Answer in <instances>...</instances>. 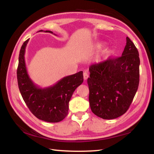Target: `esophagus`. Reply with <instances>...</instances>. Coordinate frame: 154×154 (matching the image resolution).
Here are the masks:
<instances>
[{
	"label": "esophagus",
	"mask_w": 154,
	"mask_h": 154,
	"mask_svg": "<svg viewBox=\"0 0 154 154\" xmlns=\"http://www.w3.org/2000/svg\"><path fill=\"white\" fill-rule=\"evenodd\" d=\"M89 75H88V72L87 71H84L83 72V79L84 80H87Z\"/></svg>",
	"instance_id": "34e87169"
}]
</instances>
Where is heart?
Instances as JSON below:
<instances>
[{"label":"heart","instance_id":"heart-1","mask_svg":"<svg viewBox=\"0 0 154 154\" xmlns=\"http://www.w3.org/2000/svg\"><path fill=\"white\" fill-rule=\"evenodd\" d=\"M101 45H102V44H98V47H100ZM110 53H111V50L109 49H105V50H104V52H103V54H104V56H105V57H106V56H108L109 54H110Z\"/></svg>","mask_w":154,"mask_h":154}]
</instances>
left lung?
Here are the masks:
<instances>
[{"instance_id": "1", "label": "left lung", "mask_w": 154, "mask_h": 154, "mask_svg": "<svg viewBox=\"0 0 154 154\" xmlns=\"http://www.w3.org/2000/svg\"><path fill=\"white\" fill-rule=\"evenodd\" d=\"M139 56L134 44L127 36L122 56L90 66L89 102L96 116L113 119L129 109L139 87Z\"/></svg>"}]
</instances>
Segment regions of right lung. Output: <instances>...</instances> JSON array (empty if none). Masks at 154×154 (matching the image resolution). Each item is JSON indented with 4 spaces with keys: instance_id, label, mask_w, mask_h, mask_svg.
<instances>
[{
    "instance_id": "add662e5",
    "label": "right lung",
    "mask_w": 154,
    "mask_h": 154,
    "mask_svg": "<svg viewBox=\"0 0 154 154\" xmlns=\"http://www.w3.org/2000/svg\"><path fill=\"white\" fill-rule=\"evenodd\" d=\"M45 32L53 33L49 30ZM28 41L23 43L20 51L17 70L20 92L28 109L38 119L51 123L59 122L66 118L72 94L83 82V72L64 77L52 86L38 87L30 79L26 66L24 54Z\"/></svg>"
}]
</instances>
